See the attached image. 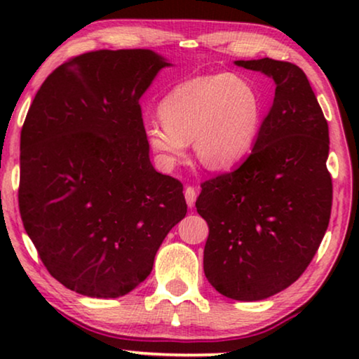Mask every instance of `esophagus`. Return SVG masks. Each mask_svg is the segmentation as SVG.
<instances>
[{"label":"esophagus","mask_w":359,"mask_h":359,"mask_svg":"<svg viewBox=\"0 0 359 359\" xmlns=\"http://www.w3.org/2000/svg\"><path fill=\"white\" fill-rule=\"evenodd\" d=\"M196 189L191 188V186H188V188H184V198H186V203H188V208H194L196 204Z\"/></svg>","instance_id":"1"}]
</instances>
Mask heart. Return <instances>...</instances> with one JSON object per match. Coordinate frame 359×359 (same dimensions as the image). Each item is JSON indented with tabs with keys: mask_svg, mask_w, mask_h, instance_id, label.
<instances>
[{
	"mask_svg": "<svg viewBox=\"0 0 359 359\" xmlns=\"http://www.w3.org/2000/svg\"><path fill=\"white\" fill-rule=\"evenodd\" d=\"M161 122H149L144 139L156 163L173 170L193 139L196 158L208 170L233 168L252 154L263 122L257 86L233 73L186 80L158 104Z\"/></svg>",
	"mask_w": 359,
	"mask_h": 359,
	"instance_id": "obj_1",
	"label": "heart"
}]
</instances>
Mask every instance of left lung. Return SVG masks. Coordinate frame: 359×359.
<instances>
[{
  "mask_svg": "<svg viewBox=\"0 0 359 359\" xmlns=\"http://www.w3.org/2000/svg\"><path fill=\"white\" fill-rule=\"evenodd\" d=\"M273 78L276 91L242 165L201 184L209 225L204 273L235 301H263L297 281L317 253L332 210L328 124L306 73L273 58L235 60Z\"/></svg>",
  "mask_w": 359,
  "mask_h": 359,
  "instance_id": "left-lung-1",
  "label": "left lung"
}]
</instances>
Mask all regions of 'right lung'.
<instances>
[{
	"mask_svg": "<svg viewBox=\"0 0 359 359\" xmlns=\"http://www.w3.org/2000/svg\"><path fill=\"white\" fill-rule=\"evenodd\" d=\"M171 65L149 48L83 53L50 73L29 107L22 224L48 273L81 296L134 291L188 210L183 184L151 165L139 104Z\"/></svg>",
	"mask_w": 359,
	"mask_h": 359,
	"instance_id": "obj_1",
	"label": "right lung"
}]
</instances>
